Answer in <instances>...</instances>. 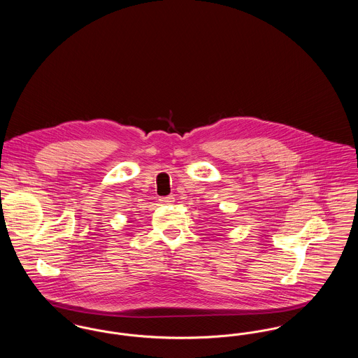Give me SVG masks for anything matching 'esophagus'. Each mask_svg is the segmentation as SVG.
<instances>
[{"mask_svg": "<svg viewBox=\"0 0 358 358\" xmlns=\"http://www.w3.org/2000/svg\"><path fill=\"white\" fill-rule=\"evenodd\" d=\"M159 201H161L162 204H171V203H174V197H173V196H166V197H161V199H159Z\"/></svg>", "mask_w": 358, "mask_h": 358, "instance_id": "esophagus-1", "label": "esophagus"}]
</instances>
